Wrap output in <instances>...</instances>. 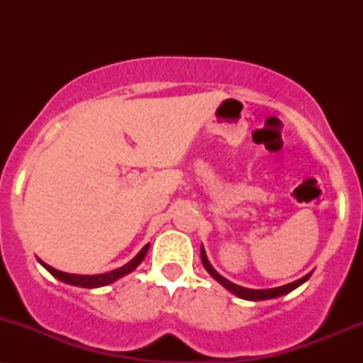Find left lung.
I'll return each mask as SVG.
<instances>
[{
	"label": "left lung",
	"mask_w": 363,
	"mask_h": 363,
	"mask_svg": "<svg viewBox=\"0 0 363 363\" xmlns=\"http://www.w3.org/2000/svg\"><path fill=\"white\" fill-rule=\"evenodd\" d=\"M201 261H203V266H205V269L208 273L211 274V277L215 278L216 281L222 283V285L227 289L228 291H232V294L237 295V297L240 298H245V301H268V298H274V297H281V295L289 294V291L295 290L297 286H301L303 281H307L311 278V274H306V277L301 278V280L294 281V283H289V285H283V286H277V289H266V290H252V289H244V286L240 285H235V283L228 281L227 278H223L222 274H218L213 269V266L210 264V261H208L206 257V252L205 249L201 247Z\"/></svg>",
	"instance_id": "1"
}]
</instances>
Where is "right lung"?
<instances>
[{
	"label": "right lung",
	"mask_w": 363,
	"mask_h": 363,
	"mask_svg": "<svg viewBox=\"0 0 363 363\" xmlns=\"http://www.w3.org/2000/svg\"><path fill=\"white\" fill-rule=\"evenodd\" d=\"M150 244L145 245L141 251L136 254L135 257H133L131 261L126 262L124 266H121V268L114 269V272H109V273H102V274H69V273H62V272H57V269L51 268L49 264H45L44 261L39 262L44 266L45 269H48L49 273L52 274V277H56L57 280L65 281V283H69V285H74V286H83V289H97V286H104V285H109V283L119 280L121 277H124V274L131 273L133 269H136V266L140 264L141 261L145 259V256H147V251H148Z\"/></svg>",
	"instance_id": "obj_1"
}]
</instances>
